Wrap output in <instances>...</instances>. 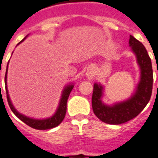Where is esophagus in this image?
I'll return each instance as SVG.
<instances>
[{"label":"esophagus","instance_id":"obj_1","mask_svg":"<svg viewBox=\"0 0 158 158\" xmlns=\"http://www.w3.org/2000/svg\"><path fill=\"white\" fill-rule=\"evenodd\" d=\"M86 76H87V78H88L89 79H91L93 77H94V73L89 71V72L86 73Z\"/></svg>","mask_w":158,"mask_h":158}]
</instances>
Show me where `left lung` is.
<instances>
[{
  "label": "left lung",
  "mask_w": 158,
  "mask_h": 158,
  "mask_svg": "<svg viewBox=\"0 0 158 158\" xmlns=\"http://www.w3.org/2000/svg\"><path fill=\"white\" fill-rule=\"evenodd\" d=\"M129 45L135 54L140 68V81L132 97L113 106H106L101 100L102 86L98 84L94 85L91 101L93 112L101 121L108 124H121L138 116L149 102L152 96L153 72L151 58L142 43L132 35L129 38Z\"/></svg>",
  "instance_id": "1"
}]
</instances>
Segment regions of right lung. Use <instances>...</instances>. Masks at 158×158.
<instances>
[{"label":"right lung","mask_w":158,"mask_h":158,"mask_svg":"<svg viewBox=\"0 0 158 158\" xmlns=\"http://www.w3.org/2000/svg\"><path fill=\"white\" fill-rule=\"evenodd\" d=\"M25 39V38H24ZM23 39V40H24ZM23 40L22 41H23ZM20 41L19 44H20ZM7 68H8V64L6 67V71L5 74V85H6V98H7V102L9 104L10 108L12 111V113L15 114L16 116L18 117L20 120H22L23 122L26 123L27 125H29V127H31L33 129H40V130H44V129H49L55 128L57 125H59L62 122V120L64 119L66 115V111H67V102L69 99V96L70 95V92L72 91L73 85H69L66 86L65 89H63L62 91V96L60 101V104L56 113L52 117L46 119H42V120H38V119H33L30 118H27L26 116H23L22 114H20L19 112H17L16 109L12 106V102L10 101V97L8 95V90H7V87H6V73H7Z\"/></svg>","instance_id":"add662e5"}]
</instances>
